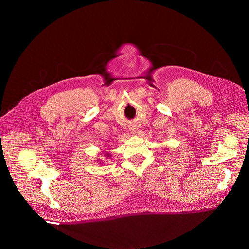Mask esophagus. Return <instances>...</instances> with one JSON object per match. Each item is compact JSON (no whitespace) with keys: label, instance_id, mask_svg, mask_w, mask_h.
I'll use <instances>...</instances> for the list:
<instances>
[{"label":"esophagus","instance_id":"34e87169","mask_svg":"<svg viewBox=\"0 0 249 249\" xmlns=\"http://www.w3.org/2000/svg\"><path fill=\"white\" fill-rule=\"evenodd\" d=\"M130 131H131L132 134H136V133H137V128L131 127V128H130Z\"/></svg>","mask_w":249,"mask_h":249}]
</instances>
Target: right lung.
Returning <instances> with one entry per match:
<instances>
[{
	"label": "right lung",
	"instance_id": "add662e5",
	"mask_svg": "<svg viewBox=\"0 0 249 249\" xmlns=\"http://www.w3.org/2000/svg\"><path fill=\"white\" fill-rule=\"evenodd\" d=\"M105 156H106V158H110V156H111V155H110L109 153H105Z\"/></svg>",
	"mask_w": 249,
	"mask_h": 249
}]
</instances>
